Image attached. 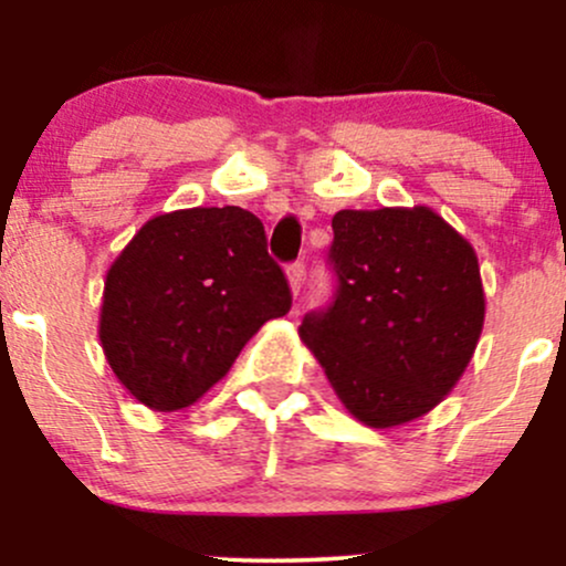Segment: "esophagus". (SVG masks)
Returning a JSON list of instances; mask_svg holds the SVG:
<instances>
[{"label":"esophagus","instance_id":"esophagus-1","mask_svg":"<svg viewBox=\"0 0 566 566\" xmlns=\"http://www.w3.org/2000/svg\"><path fill=\"white\" fill-rule=\"evenodd\" d=\"M287 282H290L292 295H297V292H301V287H303V282H305V265L301 261L287 265Z\"/></svg>","mask_w":566,"mask_h":566}]
</instances>
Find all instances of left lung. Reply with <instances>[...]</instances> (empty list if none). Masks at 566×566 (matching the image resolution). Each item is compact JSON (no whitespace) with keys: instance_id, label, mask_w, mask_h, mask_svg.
Returning a JSON list of instances; mask_svg holds the SVG:
<instances>
[{"instance_id":"8db88e82","label":"left lung","mask_w":566,"mask_h":566,"mask_svg":"<svg viewBox=\"0 0 566 566\" xmlns=\"http://www.w3.org/2000/svg\"><path fill=\"white\" fill-rule=\"evenodd\" d=\"M333 231L337 297L297 335L359 423L423 418L463 378L482 335L476 252L426 205L340 210Z\"/></svg>"}]
</instances>
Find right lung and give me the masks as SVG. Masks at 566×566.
<instances>
[{"instance_id": "right-lung-1", "label": "right lung", "mask_w": 566, "mask_h": 566, "mask_svg": "<svg viewBox=\"0 0 566 566\" xmlns=\"http://www.w3.org/2000/svg\"><path fill=\"white\" fill-rule=\"evenodd\" d=\"M290 303L261 220L242 207H188L146 220L116 255L97 337L140 405L175 412L223 380L244 343Z\"/></svg>"}]
</instances>
